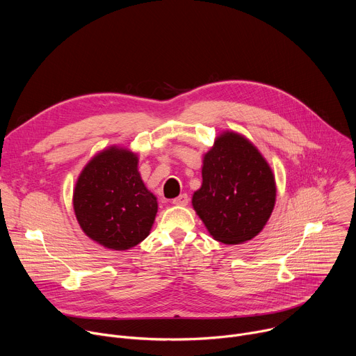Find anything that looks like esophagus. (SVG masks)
Listing matches in <instances>:
<instances>
[{
    "label": "esophagus",
    "mask_w": 356,
    "mask_h": 356,
    "mask_svg": "<svg viewBox=\"0 0 356 356\" xmlns=\"http://www.w3.org/2000/svg\"><path fill=\"white\" fill-rule=\"evenodd\" d=\"M172 202L175 206H187L188 204V195L187 194H180L179 197L173 198Z\"/></svg>",
    "instance_id": "34e87169"
}]
</instances>
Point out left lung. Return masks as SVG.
I'll return each mask as SVG.
<instances>
[{
	"label": "left lung",
	"mask_w": 356,
	"mask_h": 356,
	"mask_svg": "<svg viewBox=\"0 0 356 356\" xmlns=\"http://www.w3.org/2000/svg\"><path fill=\"white\" fill-rule=\"evenodd\" d=\"M276 200L273 173L243 136H218L202 162V184L193 207L216 241L236 245L257 236Z\"/></svg>",
	"instance_id": "left-lung-1"
}]
</instances>
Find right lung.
Listing matches in <instances>:
<instances>
[{"instance_id": "add662e5", "label": "right lung", "mask_w": 356, "mask_h": 356, "mask_svg": "<svg viewBox=\"0 0 356 356\" xmlns=\"http://www.w3.org/2000/svg\"><path fill=\"white\" fill-rule=\"evenodd\" d=\"M73 204L86 235L114 250L142 242L158 213L156 197L138 172L136 155L118 147L101 152L84 168Z\"/></svg>"}]
</instances>
